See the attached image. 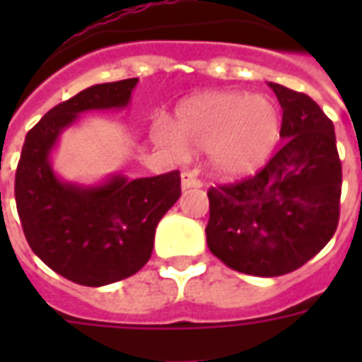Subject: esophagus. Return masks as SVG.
<instances>
[{"label":"esophagus","mask_w":362,"mask_h":362,"mask_svg":"<svg viewBox=\"0 0 362 362\" xmlns=\"http://www.w3.org/2000/svg\"><path fill=\"white\" fill-rule=\"evenodd\" d=\"M201 186H203V184H201V180H199L195 173H189V170L182 173V189H189V187H201Z\"/></svg>","instance_id":"34e87169"}]
</instances>
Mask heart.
<instances>
[{
    "label": "heart",
    "mask_w": 362,
    "mask_h": 362,
    "mask_svg": "<svg viewBox=\"0 0 362 362\" xmlns=\"http://www.w3.org/2000/svg\"><path fill=\"white\" fill-rule=\"evenodd\" d=\"M281 135L274 101L242 92L204 93L184 101L175 122H156L153 142L176 153L209 152L212 173L226 178L252 175L270 159Z\"/></svg>",
    "instance_id": "heart-1"
}]
</instances>
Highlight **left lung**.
Returning a JSON list of instances; mask_svg holds the SVG:
<instances>
[{
  "instance_id": "left-lung-1",
  "label": "left lung",
  "mask_w": 362,
  "mask_h": 362,
  "mask_svg": "<svg viewBox=\"0 0 362 362\" xmlns=\"http://www.w3.org/2000/svg\"><path fill=\"white\" fill-rule=\"evenodd\" d=\"M284 110L286 144L257 175L210 187L206 244L244 274L297 270L332 238L340 216L342 165L334 125L306 93L269 82Z\"/></svg>"
}]
</instances>
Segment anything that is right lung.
<instances>
[{
  "mask_svg": "<svg viewBox=\"0 0 362 362\" xmlns=\"http://www.w3.org/2000/svg\"><path fill=\"white\" fill-rule=\"evenodd\" d=\"M139 78L95 84L42 116L25 135L14 197L25 240L54 272L88 287L129 278L152 255L159 220L180 197V173L148 178L109 175L95 184L65 180L52 153L84 112L122 110Z\"/></svg>",
  "mask_w": 362,
  "mask_h": 362,
  "instance_id": "right-lung-1",
  "label": "right lung"
}]
</instances>
